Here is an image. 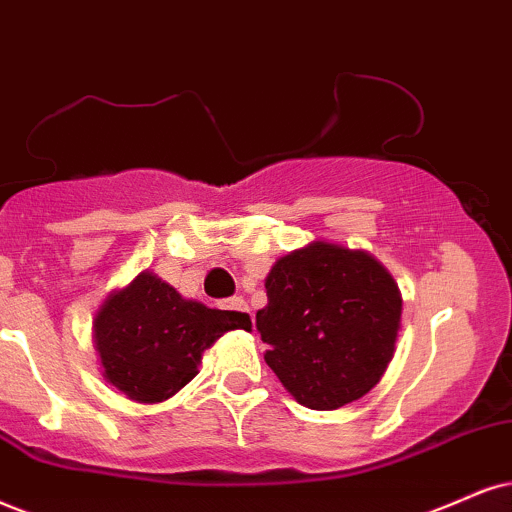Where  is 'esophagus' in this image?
Returning <instances> with one entry per match:
<instances>
[{
  "mask_svg": "<svg viewBox=\"0 0 512 512\" xmlns=\"http://www.w3.org/2000/svg\"><path fill=\"white\" fill-rule=\"evenodd\" d=\"M223 308L225 311H235V313H249V306H246L242 296H232V299H227ZM251 323H254V318H251Z\"/></svg>",
  "mask_w": 512,
  "mask_h": 512,
  "instance_id": "esophagus-1",
  "label": "esophagus"
}]
</instances>
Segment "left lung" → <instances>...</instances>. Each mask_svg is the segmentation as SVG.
I'll use <instances>...</instances> for the list:
<instances>
[{"instance_id":"obj_1","label":"left lung","mask_w":512,"mask_h":512,"mask_svg":"<svg viewBox=\"0 0 512 512\" xmlns=\"http://www.w3.org/2000/svg\"><path fill=\"white\" fill-rule=\"evenodd\" d=\"M256 330L266 363L301 406L334 410L380 382L394 356L401 294L365 251L313 242L275 263Z\"/></svg>"}]
</instances>
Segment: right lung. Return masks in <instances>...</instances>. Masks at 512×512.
Segmentation results:
<instances>
[{"label": "right lung", "mask_w": 512, "mask_h": 512, "mask_svg": "<svg viewBox=\"0 0 512 512\" xmlns=\"http://www.w3.org/2000/svg\"><path fill=\"white\" fill-rule=\"evenodd\" d=\"M227 330H251L249 315L182 299L151 273L111 294L94 318L104 377L140 403L178 394L199 372L204 349Z\"/></svg>", "instance_id": "obj_1"}]
</instances>
